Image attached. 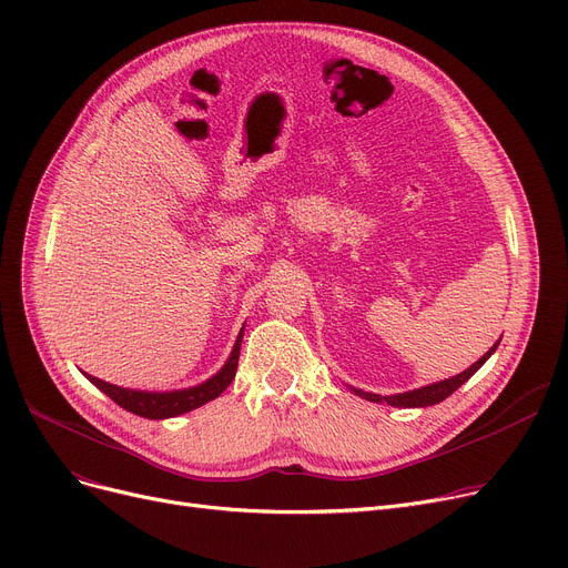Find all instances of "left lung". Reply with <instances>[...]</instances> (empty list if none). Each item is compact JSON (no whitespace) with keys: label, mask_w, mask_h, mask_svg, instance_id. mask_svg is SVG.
<instances>
[{"label":"left lung","mask_w":568,"mask_h":568,"mask_svg":"<svg viewBox=\"0 0 568 568\" xmlns=\"http://www.w3.org/2000/svg\"><path fill=\"white\" fill-rule=\"evenodd\" d=\"M501 341V338H499ZM499 341L481 356L479 362L471 364L467 371H463L460 375L456 377H449V379H442V382H435V384H428V386H422V389H414V392H405V394H396V396H377V394H368V392H362V389H352L356 396H362L371 403H386L392 407H428V405H437L442 403L444 398H449L456 389H460V384H465L476 371H479L488 359L490 354L497 349Z\"/></svg>","instance_id":"8db88e82"}]
</instances>
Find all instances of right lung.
Instances as JSON below:
<instances>
[{"label": "right lung", "instance_id": "right-lung-1", "mask_svg": "<svg viewBox=\"0 0 568 568\" xmlns=\"http://www.w3.org/2000/svg\"><path fill=\"white\" fill-rule=\"evenodd\" d=\"M242 338H244V329L239 332L236 343L232 347L230 359L225 362V366L214 375L209 377L206 382L197 384V386H189V389H179V392H135V389H124V386H114L110 382H103L99 377L87 375L84 377L92 382L94 386L110 396L119 407H124L138 416H144V419H170V416H179L186 414L209 400L219 398L230 382L236 375V364H239V349H242Z\"/></svg>", "mask_w": 568, "mask_h": 568}]
</instances>
